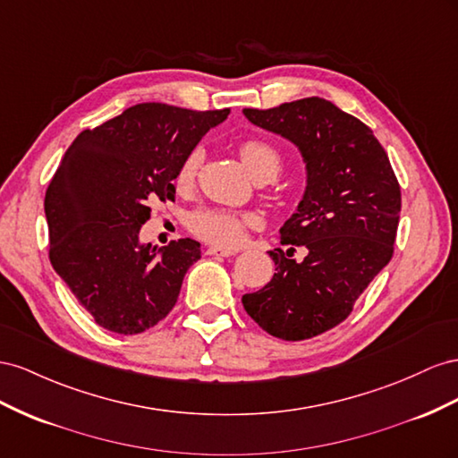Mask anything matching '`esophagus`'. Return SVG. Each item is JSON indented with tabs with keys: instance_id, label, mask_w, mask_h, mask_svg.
Returning <instances> with one entry per match:
<instances>
[{
	"instance_id": "obj_1",
	"label": "esophagus",
	"mask_w": 458,
	"mask_h": 458,
	"mask_svg": "<svg viewBox=\"0 0 458 458\" xmlns=\"http://www.w3.org/2000/svg\"><path fill=\"white\" fill-rule=\"evenodd\" d=\"M236 250H230V247H208L207 255H216V257H232L236 255Z\"/></svg>"
}]
</instances>
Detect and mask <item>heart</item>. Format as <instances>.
Returning <instances> with one entry per match:
<instances>
[{"label": "heart", "mask_w": 458, "mask_h": 458, "mask_svg": "<svg viewBox=\"0 0 458 458\" xmlns=\"http://www.w3.org/2000/svg\"><path fill=\"white\" fill-rule=\"evenodd\" d=\"M240 157L255 180H274L282 171V155L263 140H247L240 146ZM201 149H191L180 163L174 182L178 188H188L201 165ZM260 218L250 211H230L220 207H205L190 215L188 228L203 242L215 245H238L247 228H257Z\"/></svg>", "instance_id": "heart-1"}]
</instances>
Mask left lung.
Segmentation results:
<instances>
[{"instance_id":"left-lung-1","label":"left lung","mask_w":458,"mask_h":458,"mask_svg":"<svg viewBox=\"0 0 458 458\" xmlns=\"http://www.w3.org/2000/svg\"><path fill=\"white\" fill-rule=\"evenodd\" d=\"M253 124L293 141L307 165L297 213L268 251L276 272L243 309L260 328L301 342L344 322L360 293L394 257L401 188L372 130L332 101L305 98L272 109H243ZM307 246L303 261L292 259Z\"/></svg>"}]
</instances>
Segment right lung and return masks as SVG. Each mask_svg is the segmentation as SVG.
I'll return each mask as SVG.
<instances>
[{
    "mask_svg": "<svg viewBox=\"0 0 458 458\" xmlns=\"http://www.w3.org/2000/svg\"><path fill=\"white\" fill-rule=\"evenodd\" d=\"M230 109L191 111L138 103L82 130L46 191L49 260L94 320L114 334H141L176 305L199 243H140L149 201L174 199L184 157Z\"/></svg>",
    "mask_w": 458,
    "mask_h": 458,
    "instance_id": "1",
    "label": "right lung"
}]
</instances>
